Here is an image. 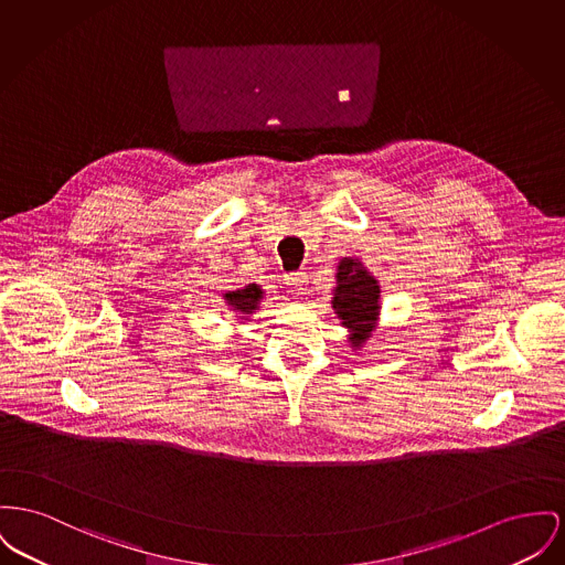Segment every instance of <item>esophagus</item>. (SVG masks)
<instances>
[{"mask_svg": "<svg viewBox=\"0 0 565 565\" xmlns=\"http://www.w3.org/2000/svg\"><path fill=\"white\" fill-rule=\"evenodd\" d=\"M286 286H288V290L292 292V295H305V290H307V286H309V277H307V273L305 270H297V273H290V275H286Z\"/></svg>", "mask_w": 565, "mask_h": 565, "instance_id": "34e87169", "label": "esophagus"}]
</instances>
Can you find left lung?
<instances>
[{
  "mask_svg": "<svg viewBox=\"0 0 565 565\" xmlns=\"http://www.w3.org/2000/svg\"><path fill=\"white\" fill-rule=\"evenodd\" d=\"M337 286L332 288V309L348 329L352 350H361L377 329L380 320V281L366 270L361 260L343 258L337 266Z\"/></svg>",
  "mask_w": 565,
  "mask_h": 565,
  "instance_id": "left-lung-1",
  "label": "left lung"
}]
</instances>
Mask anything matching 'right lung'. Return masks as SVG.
I'll return each mask as SVG.
<instances>
[{
  "mask_svg": "<svg viewBox=\"0 0 565 565\" xmlns=\"http://www.w3.org/2000/svg\"><path fill=\"white\" fill-rule=\"evenodd\" d=\"M263 299H265V290L258 284H249L241 290L224 292L226 305L238 313L241 320H249L254 316V311L260 307Z\"/></svg>",
  "mask_w": 565,
  "mask_h": 565,
  "instance_id": "right-lung-1",
  "label": "right lung"
}]
</instances>
